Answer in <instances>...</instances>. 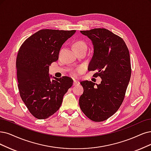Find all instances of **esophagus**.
<instances>
[{
	"label": "esophagus",
	"mask_w": 151,
	"mask_h": 151,
	"mask_svg": "<svg viewBox=\"0 0 151 151\" xmlns=\"http://www.w3.org/2000/svg\"><path fill=\"white\" fill-rule=\"evenodd\" d=\"M80 84V82L77 80H74L73 81V85H79Z\"/></svg>",
	"instance_id": "34e87169"
}]
</instances>
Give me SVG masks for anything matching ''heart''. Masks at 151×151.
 <instances>
[{"mask_svg":"<svg viewBox=\"0 0 151 151\" xmlns=\"http://www.w3.org/2000/svg\"><path fill=\"white\" fill-rule=\"evenodd\" d=\"M74 48L75 49L76 51H78V50H87V45L86 43L82 40H79V41H76L74 45ZM83 71V68L82 67H80V68H78L77 70H76L75 71H73V74L74 76H78L79 75L80 73H81L82 71Z\"/></svg>","mask_w":151,"mask_h":151,"instance_id":"heart-1","label":"heart"}]
</instances>
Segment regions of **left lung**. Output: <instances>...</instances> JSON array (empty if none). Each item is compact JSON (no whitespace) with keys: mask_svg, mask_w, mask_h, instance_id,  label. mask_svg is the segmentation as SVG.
<instances>
[{"mask_svg":"<svg viewBox=\"0 0 151 151\" xmlns=\"http://www.w3.org/2000/svg\"><path fill=\"white\" fill-rule=\"evenodd\" d=\"M91 40L93 53L89 71L98 70L100 84L83 81L80 107L89 119L95 122L106 120L119 108L124 98L131 75L129 50L124 41L105 29L80 31Z\"/></svg>","mask_w":151,"mask_h":151,"instance_id":"1","label":"left lung"}]
</instances>
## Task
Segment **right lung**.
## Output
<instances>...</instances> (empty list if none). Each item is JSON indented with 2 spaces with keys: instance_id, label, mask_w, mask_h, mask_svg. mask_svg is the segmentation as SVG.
Masks as SVG:
<instances>
[{
  "instance_id": "obj_1",
  "label": "right lung",
  "mask_w": 151,
  "mask_h": 151,
  "mask_svg": "<svg viewBox=\"0 0 151 151\" xmlns=\"http://www.w3.org/2000/svg\"><path fill=\"white\" fill-rule=\"evenodd\" d=\"M75 32L39 30L28 38L19 50L16 68L20 95L37 119H47L57 112L65 94L73 85L70 77L57 78L50 75L49 66L58 60L61 46Z\"/></svg>"
}]
</instances>
